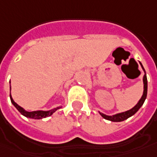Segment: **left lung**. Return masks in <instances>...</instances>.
<instances>
[{
    "instance_id": "left-lung-1",
    "label": "left lung",
    "mask_w": 157,
    "mask_h": 157,
    "mask_svg": "<svg viewBox=\"0 0 157 157\" xmlns=\"http://www.w3.org/2000/svg\"><path fill=\"white\" fill-rule=\"evenodd\" d=\"M141 67H142L143 70L144 72V78H143V82H144V92H143V96L142 97L140 98V100L138 101V102L136 104V105L131 109L130 110H127L126 112H122V113H116V114H113V115H106L104 113H100L102 117L104 118L105 120H108V121H113V122H120V121H125L126 119H128L131 116H132L133 114L137 113L138 111V109L142 107V105L144 104V102L145 101L147 97V88H148V84H147V77H146V72H145V70L144 68L143 67V65L141 64V62H139Z\"/></svg>"
}]
</instances>
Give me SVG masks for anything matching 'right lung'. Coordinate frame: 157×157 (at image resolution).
<instances>
[{
  "label": "right lung",
  "mask_w": 157,
  "mask_h": 157,
  "mask_svg": "<svg viewBox=\"0 0 157 157\" xmlns=\"http://www.w3.org/2000/svg\"><path fill=\"white\" fill-rule=\"evenodd\" d=\"M10 90H11V86H10ZM10 99L11 101H12V103L13 104L15 108L18 109L19 113L23 114L24 116H25L27 118H31V119H35V120H39V119H43V118H46L48 117V116H50L52 115L53 113L56 112V110L60 109V107H57V108H55V109H53L51 110H48V111H43V110H37V111H31V112H28L26 110H25L23 109L22 107H20L19 105H18L14 101H13V97L11 96V93H10Z\"/></svg>",
  "instance_id": "1"
}]
</instances>
